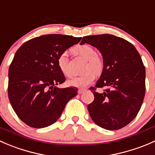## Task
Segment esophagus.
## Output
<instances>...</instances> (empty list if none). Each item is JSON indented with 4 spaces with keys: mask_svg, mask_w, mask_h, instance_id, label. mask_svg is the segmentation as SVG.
<instances>
[{
    "mask_svg": "<svg viewBox=\"0 0 155 155\" xmlns=\"http://www.w3.org/2000/svg\"><path fill=\"white\" fill-rule=\"evenodd\" d=\"M85 91V89H82V88H79V90H78V94H81L83 93L84 91Z\"/></svg>",
    "mask_w": 155,
    "mask_h": 155,
    "instance_id": "esophagus-1",
    "label": "esophagus"
}]
</instances>
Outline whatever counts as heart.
<instances>
[{"instance_id": "b5f03b06", "label": "heart", "mask_w": 155, "mask_h": 155, "mask_svg": "<svg viewBox=\"0 0 155 155\" xmlns=\"http://www.w3.org/2000/svg\"><path fill=\"white\" fill-rule=\"evenodd\" d=\"M73 51L77 55L87 61L82 76L69 79L68 84L70 86L83 87L91 83L95 75H99L104 68V61L102 58L96 53V50L87 44L79 45L73 48ZM58 66L64 76H70L71 70L69 68V57L67 51H63L58 58Z\"/></svg>"}]
</instances>
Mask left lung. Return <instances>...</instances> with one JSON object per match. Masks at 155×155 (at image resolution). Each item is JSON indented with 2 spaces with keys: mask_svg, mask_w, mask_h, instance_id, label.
I'll return each instance as SVG.
<instances>
[{
  "mask_svg": "<svg viewBox=\"0 0 155 155\" xmlns=\"http://www.w3.org/2000/svg\"><path fill=\"white\" fill-rule=\"evenodd\" d=\"M85 43L99 49L104 59L101 78L90 87L94 96L87 106L91 118L106 130L121 129L136 118L144 100L145 69L140 54L130 42L112 34L86 36L80 44Z\"/></svg>",
  "mask_w": 155,
  "mask_h": 155,
  "instance_id": "obj_1",
  "label": "left lung"
}]
</instances>
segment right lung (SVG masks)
Instances as JSON below:
<instances>
[{"label": "right lung", "mask_w": 155, "mask_h": 155, "mask_svg": "<svg viewBox=\"0 0 155 155\" xmlns=\"http://www.w3.org/2000/svg\"><path fill=\"white\" fill-rule=\"evenodd\" d=\"M82 37L46 34L23 43L9 68L8 97L27 125L43 128L54 124L67 103L77 95L75 87L58 88L65 76L58 66L59 54Z\"/></svg>", "instance_id": "1"}]
</instances>
